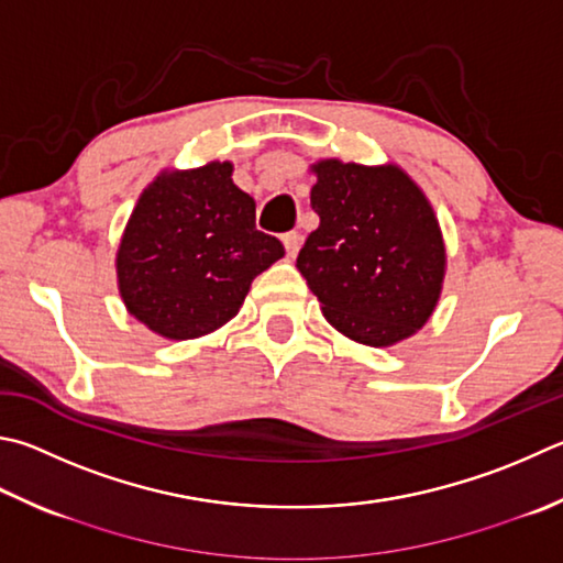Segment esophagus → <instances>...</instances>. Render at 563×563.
<instances>
[{"mask_svg": "<svg viewBox=\"0 0 563 563\" xmlns=\"http://www.w3.org/2000/svg\"><path fill=\"white\" fill-rule=\"evenodd\" d=\"M283 243H285V253H288V258H295L302 246V236L298 231H290L283 236Z\"/></svg>", "mask_w": 563, "mask_h": 563, "instance_id": "esophagus-1", "label": "esophagus"}]
</instances>
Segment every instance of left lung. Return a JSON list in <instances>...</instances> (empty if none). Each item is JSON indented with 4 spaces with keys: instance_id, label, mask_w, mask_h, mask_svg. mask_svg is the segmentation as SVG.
<instances>
[{
    "instance_id": "left-lung-1",
    "label": "left lung",
    "mask_w": 563,
    "mask_h": 563,
    "mask_svg": "<svg viewBox=\"0 0 563 563\" xmlns=\"http://www.w3.org/2000/svg\"><path fill=\"white\" fill-rule=\"evenodd\" d=\"M310 203L317 227L298 271L336 332L394 346L431 320L445 278L441 223L423 189L398 165L320 159Z\"/></svg>"
}]
</instances>
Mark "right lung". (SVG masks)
I'll return each instance as SVG.
<instances>
[{"label": "right lung", "instance_id": "obj_1", "mask_svg": "<svg viewBox=\"0 0 563 563\" xmlns=\"http://www.w3.org/2000/svg\"><path fill=\"white\" fill-rule=\"evenodd\" d=\"M231 175V162L159 172L122 231L120 298L165 340H197L233 320L255 275L285 255L255 229V201Z\"/></svg>", "mask_w": 563, "mask_h": 563}]
</instances>
